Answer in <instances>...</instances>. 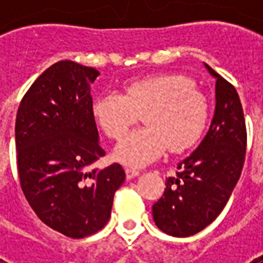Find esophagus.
<instances>
[{
	"label": "esophagus",
	"mask_w": 263,
	"mask_h": 263,
	"mask_svg": "<svg viewBox=\"0 0 263 263\" xmlns=\"http://www.w3.org/2000/svg\"><path fill=\"white\" fill-rule=\"evenodd\" d=\"M125 175H127V179L131 180L139 175V171H136V169H134V168H127L125 169Z\"/></svg>",
	"instance_id": "esophagus-1"
}]
</instances>
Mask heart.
I'll use <instances>...</instances> for the list:
<instances>
[{"label":"heart","mask_w":263,"mask_h":263,"mask_svg":"<svg viewBox=\"0 0 263 263\" xmlns=\"http://www.w3.org/2000/svg\"><path fill=\"white\" fill-rule=\"evenodd\" d=\"M97 123L111 140H121L143 116L146 128L127 136L116 147L121 164L142 168L169 147L180 153L202 138L210 119L208 97L195 82L179 73H160L128 82L121 92H103L92 105Z\"/></svg>","instance_id":"1"}]
</instances>
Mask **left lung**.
<instances>
[{"label":"left lung","mask_w":263,"mask_h":263,"mask_svg":"<svg viewBox=\"0 0 263 263\" xmlns=\"http://www.w3.org/2000/svg\"><path fill=\"white\" fill-rule=\"evenodd\" d=\"M216 82V111L208 135L181 161L175 177L153 204L162 232L177 237L195 235L222 212L245 165L247 129L236 88L206 65Z\"/></svg>","instance_id":"8db88e82"}]
</instances>
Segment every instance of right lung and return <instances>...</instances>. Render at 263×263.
Wrapping results in <instances>:
<instances>
[{"label": "right lung", "instance_id": "right-lung-1", "mask_svg": "<svg viewBox=\"0 0 263 263\" xmlns=\"http://www.w3.org/2000/svg\"><path fill=\"white\" fill-rule=\"evenodd\" d=\"M98 75L69 60L53 64L31 84L16 116L23 194L41 221L72 239L106 225L115 192L125 180L120 164L91 168L105 156L88 84Z\"/></svg>", "mask_w": 263, "mask_h": 263}]
</instances>
